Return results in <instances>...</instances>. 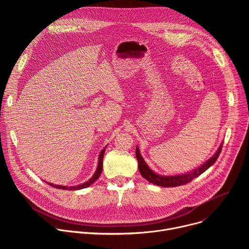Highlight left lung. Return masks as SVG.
<instances>
[{
  "label": "left lung",
  "instance_id": "obj_1",
  "mask_svg": "<svg viewBox=\"0 0 249 249\" xmlns=\"http://www.w3.org/2000/svg\"><path fill=\"white\" fill-rule=\"evenodd\" d=\"M223 148V144L220 145L218 151L216 154L213 156L210 160H208L205 163H203L201 166L193 169L192 171L186 172L184 174H179V175H160L156 172H154L149 165L146 163L144 159L142 158L140 154L139 147L136 148V158L138 160V165H139V170L142 176L144 177L145 179H147L149 182L156 184L158 186H162V187H176V186H180L186 183H189L192 179L196 178L197 176L202 174L204 171H206L210 166H212L218 160L221 151Z\"/></svg>",
  "mask_w": 249,
  "mask_h": 249
}]
</instances>
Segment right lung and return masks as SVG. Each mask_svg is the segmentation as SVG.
Here are the masks:
<instances>
[{"label":"right lung","mask_w":249,"mask_h":249,"mask_svg":"<svg viewBox=\"0 0 249 249\" xmlns=\"http://www.w3.org/2000/svg\"><path fill=\"white\" fill-rule=\"evenodd\" d=\"M105 149L106 147L100 152L99 154V157H98V164H97V167H96V170L94 172V174L92 175L91 178L80 185H77V186H63V185H56V184H53V183H48L50 186L52 187H55V188H58V189H64V190H80V189H83V188H87L89 187V185H91L95 180H97L99 178L100 176V173L102 171V160H103V156H104V152H105Z\"/></svg>","instance_id":"add662e5"}]
</instances>
